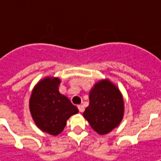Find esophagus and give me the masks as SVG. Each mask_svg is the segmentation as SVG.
<instances>
[{
  "instance_id": "34e87169",
  "label": "esophagus",
  "mask_w": 161,
  "mask_h": 161,
  "mask_svg": "<svg viewBox=\"0 0 161 161\" xmlns=\"http://www.w3.org/2000/svg\"><path fill=\"white\" fill-rule=\"evenodd\" d=\"M78 109H79V111H80V112H81V113H82V112L84 111V107L82 106V105H79V106H78Z\"/></svg>"
}]
</instances>
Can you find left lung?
<instances>
[{"mask_svg": "<svg viewBox=\"0 0 161 161\" xmlns=\"http://www.w3.org/2000/svg\"><path fill=\"white\" fill-rule=\"evenodd\" d=\"M83 116L99 134L110 133L124 116V99L118 88L108 80L97 82L90 92V105Z\"/></svg>", "mask_w": 161, "mask_h": 161, "instance_id": "obj_1", "label": "left lung"}]
</instances>
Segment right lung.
I'll list each match as a JSON object with an SVG mask.
<instances>
[{"instance_id":"add662e5","label":"right lung","mask_w":161,"mask_h":161,"mask_svg":"<svg viewBox=\"0 0 161 161\" xmlns=\"http://www.w3.org/2000/svg\"><path fill=\"white\" fill-rule=\"evenodd\" d=\"M60 79L47 77L35 86L29 99V109L36 126L45 133L57 135L66 121L77 114L78 108L59 92Z\"/></svg>"}]
</instances>
